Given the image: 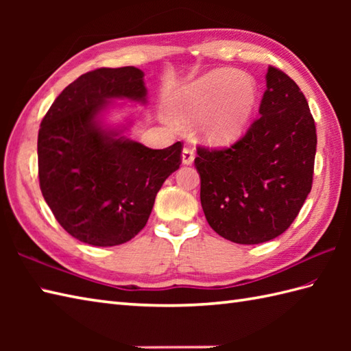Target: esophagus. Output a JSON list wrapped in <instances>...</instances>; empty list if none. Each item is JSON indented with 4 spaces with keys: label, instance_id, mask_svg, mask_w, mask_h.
Instances as JSON below:
<instances>
[{
    "label": "esophagus",
    "instance_id": "obj_1",
    "mask_svg": "<svg viewBox=\"0 0 351 351\" xmlns=\"http://www.w3.org/2000/svg\"><path fill=\"white\" fill-rule=\"evenodd\" d=\"M195 161V151L191 147H184L182 149V164L184 166H190V164Z\"/></svg>",
    "mask_w": 351,
    "mask_h": 351
}]
</instances>
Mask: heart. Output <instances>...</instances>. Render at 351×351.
<instances>
[{"instance_id": "heart-1", "label": "heart", "mask_w": 351, "mask_h": 351, "mask_svg": "<svg viewBox=\"0 0 351 351\" xmlns=\"http://www.w3.org/2000/svg\"><path fill=\"white\" fill-rule=\"evenodd\" d=\"M258 99L255 80L230 69L206 73L180 88L169 102L175 122L189 123L204 117L200 136L210 145H230L247 128Z\"/></svg>"}]
</instances>
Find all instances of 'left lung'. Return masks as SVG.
Returning a JSON list of instances; mask_svg holds the SVG:
<instances>
[{
    "label": "left lung",
    "mask_w": 351,
    "mask_h": 351,
    "mask_svg": "<svg viewBox=\"0 0 351 351\" xmlns=\"http://www.w3.org/2000/svg\"><path fill=\"white\" fill-rule=\"evenodd\" d=\"M259 117L230 147H197L200 204L220 237L270 241L291 226L312 189L315 122L293 80L268 66Z\"/></svg>",
    "instance_id": "obj_1"
}]
</instances>
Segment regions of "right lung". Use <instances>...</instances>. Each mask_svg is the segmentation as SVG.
Returning <instances> with one entry per match:
<instances>
[{
	"instance_id": "1",
	"label": "right lung",
	"mask_w": 351,
	"mask_h": 351,
	"mask_svg": "<svg viewBox=\"0 0 351 351\" xmlns=\"http://www.w3.org/2000/svg\"><path fill=\"white\" fill-rule=\"evenodd\" d=\"M145 73L134 66L101 68L57 96L37 137L42 195L66 232L108 247L145 228L164 181L180 169L181 141L151 149L123 126L104 123L113 101L145 104Z\"/></svg>"
}]
</instances>
